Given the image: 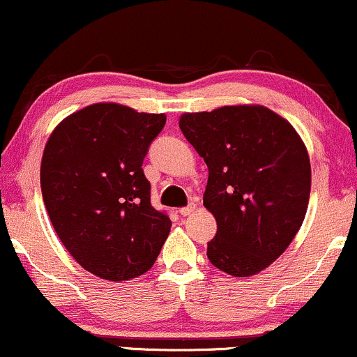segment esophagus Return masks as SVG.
Wrapping results in <instances>:
<instances>
[{"label":"esophagus","mask_w":357,"mask_h":357,"mask_svg":"<svg viewBox=\"0 0 357 357\" xmlns=\"http://www.w3.org/2000/svg\"><path fill=\"white\" fill-rule=\"evenodd\" d=\"M195 210H197V206H195V205H190V206H185V208H181V210H179V213H181L183 217H188V215H191V213H193Z\"/></svg>","instance_id":"1"}]
</instances>
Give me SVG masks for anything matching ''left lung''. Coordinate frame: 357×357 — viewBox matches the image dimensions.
<instances>
[{
  "mask_svg": "<svg viewBox=\"0 0 357 357\" xmlns=\"http://www.w3.org/2000/svg\"><path fill=\"white\" fill-rule=\"evenodd\" d=\"M179 128L208 166L203 205L217 220L206 256L236 278L261 273L303 223L312 186L307 147L262 105L183 113Z\"/></svg>",
  "mask_w": 357,
  "mask_h": 357,
  "instance_id": "8db88e82",
  "label": "left lung"
}]
</instances>
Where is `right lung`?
Masks as SVG:
<instances>
[{"instance_id": "add662e5", "label": "right lung", "mask_w": 357, "mask_h": 357, "mask_svg": "<svg viewBox=\"0 0 357 357\" xmlns=\"http://www.w3.org/2000/svg\"><path fill=\"white\" fill-rule=\"evenodd\" d=\"M164 113L95 103L66 116L47 140L40 186L57 237L86 271L107 281L142 276L171 230L152 208L142 162Z\"/></svg>"}]
</instances>
